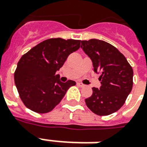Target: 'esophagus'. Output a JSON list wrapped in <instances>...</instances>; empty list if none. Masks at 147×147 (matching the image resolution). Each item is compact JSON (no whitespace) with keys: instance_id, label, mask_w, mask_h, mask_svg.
I'll return each mask as SVG.
<instances>
[{"instance_id":"obj_1","label":"esophagus","mask_w":147,"mask_h":147,"mask_svg":"<svg viewBox=\"0 0 147 147\" xmlns=\"http://www.w3.org/2000/svg\"><path fill=\"white\" fill-rule=\"evenodd\" d=\"M77 85L79 87H81V88H83V87H84L85 85L83 84V83H81V82H77Z\"/></svg>"}]
</instances>
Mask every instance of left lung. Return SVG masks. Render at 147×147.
I'll list each match as a JSON object with an SVG mask.
<instances>
[{
	"mask_svg": "<svg viewBox=\"0 0 147 147\" xmlns=\"http://www.w3.org/2000/svg\"><path fill=\"white\" fill-rule=\"evenodd\" d=\"M80 47L101 81L100 89L92 88V95L85 99L86 105L96 115L112 114L122 107L132 90V67L115 47L105 41L84 40Z\"/></svg>",
	"mask_w": 147,
	"mask_h": 147,
	"instance_id": "8db88e82",
	"label": "left lung"
}]
</instances>
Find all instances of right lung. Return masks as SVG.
<instances>
[{
	"label": "right lung",
	"mask_w": 147,
	"mask_h": 147,
	"mask_svg": "<svg viewBox=\"0 0 147 147\" xmlns=\"http://www.w3.org/2000/svg\"><path fill=\"white\" fill-rule=\"evenodd\" d=\"M80 47V40L50 38L23 55L18 63L14 81L19 96L32 111L47 113L59 104L73 80L63 83L56 71L70 54Z\"/></svg>",
	"instance_id": "right-lung-1"
}]
</instances>
